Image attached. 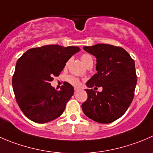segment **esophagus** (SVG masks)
<instances>
[{
    "instance_id": "1",
    "label": "esophagus",
    "mask_w": 153,
    "mask_h": 153,
    "mask_svg": "<svg viewBox=\"0 0 153 153\" xmlns=\"http://www.w3.org/2000/svg\"><path fill=\"white\" fill-rule=\"evenodd\" d=\"M78 91V88H75V93H76Z\"/></svg>"
}]
</instances>
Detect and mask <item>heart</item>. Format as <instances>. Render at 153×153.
<instances>
[{
  "instance_id": "obj_1",
  "label": "heart",
  "mask_w": 153,
  "mask_h": 153,
  "mask_svg": "<svg viewBox=\"0 0 153 153\" xmlns=\"http://www.w3.org/2000/svg\"><path fill=\"white\" fill-rule=\"evenodd\" d=\"M81 60L86 66H87L89 63H92V62L93 63V57L87 54H82V55L81 56ZM66 80H67V81L69 84L75 86V87H78V86L80 85V80L78 79V78H76V77L72 76V75H69V76L67 77Z\"/></svg>"
}]
</instances>
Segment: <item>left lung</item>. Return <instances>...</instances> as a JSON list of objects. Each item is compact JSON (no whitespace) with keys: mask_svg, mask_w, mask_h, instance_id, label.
Here are the masks:
<instances>
[{"mask_svg":"<svg viewBox=\"0 0 153 153\" xmlns=\"http://www.w3.org/2000/svg\"><path fill=\"white\" fill-rule=\"evenodd\" d=\"M84 49L96 57L97 73L87 82V99L82 110L90 119L110 123L121 117L133 100L137 84L134 61L121 47L96 44ZM96 86H102V91H93Z\"/></svg>","mask_w":153,"mask_h":153,"instance_id":"left-lung-1","label":"left lung"}]
</instances>
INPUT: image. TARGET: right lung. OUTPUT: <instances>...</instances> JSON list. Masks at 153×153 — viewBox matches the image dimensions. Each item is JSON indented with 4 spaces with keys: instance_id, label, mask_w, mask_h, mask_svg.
I'll return each instance as SVG.
<instances>
[{
    "instance_id": "obj_1",
    "label": "right lung",
    "mask_w": 153,
    "mask_h": 153,
    "mask_svg": "<svg viewBox=\"0 0 153 153\" xmlns=\"http://www.w3.org/2000/svg\"><path fill=\"white\" fill-rule=\"evenodd\" d=\"M80 50L77 46L45 45L27 50L18 60L13 88L19 108L28 119L45 123L63 114L74 87L64 82L60 90H56L50 82Z\"/></svg>"
}]
</instances>
